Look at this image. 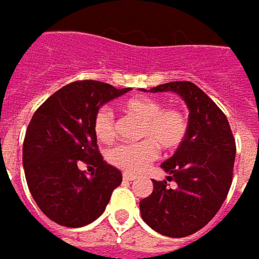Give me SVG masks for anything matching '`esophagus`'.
Instances as JSON below:
<instances>
[{
  "instance_id": "obj_1",
  "label": "esophagus",
  "mask_w": 259,
  "mask_h": 259,
  "mask_svg": "<svg viewBox=\"0 0 259 259\" xmlns=\"http://www.w3.org/2000/svg\"><path fill=\"white\" fill-rule=\"evenodd\" d=\"M122 177H124V180H126V182H131V180H135V179H137L135 176H133V174L130 173H124L122 174Z\"/></svg>"
}]
</instances>
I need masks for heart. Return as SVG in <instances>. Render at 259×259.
I'll list each match as a JSON object with an SVG mask.
<instances>
[{"label": "heart", "instance_id": "b5f03b06", "mask_svg": "<svg viewBox=\"0 0 259 259\" xmlns=\"http://www.w3.org/2000/svg\"><path fill=\"white\" fill-rule=\"evenodd\" d=\"M122 112L141 122L140 138L144 141L133 145H118L108 153L109 163L125 173H141L157 157V146L171 151L183 143L187 134V116L179 108H164L150 96H135L121 104ZM116 125L112 112L101 108L94 118V133L101 143L112 141Z\"/></svg>", "mask_w": 259, "mask_h": 259}]
</instances>
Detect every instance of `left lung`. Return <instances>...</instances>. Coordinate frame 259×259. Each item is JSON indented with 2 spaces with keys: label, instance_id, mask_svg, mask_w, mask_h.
Listing matches in <instances>:
<instances>
[{
  "label": "left lung",
  "instance_id": "8db88e82",
  "mask_svg": "<svg viewBox=\"0 0 259 259\" xmlns=\"http://www.w3.org/2000/svg\"><path fill=\"white\" fill-rule=\"evenodd\" d=\"M144 92H174L187 105L183 143L161 164L168 182L153 180V193L140 202L143 221L155 232L183 238L200 231L221 209L232 183L236 147L218 105L192 82H168Z\"/></svg>",
  "mask_w": 259,
  "mask_h": 259
}]
</instances>
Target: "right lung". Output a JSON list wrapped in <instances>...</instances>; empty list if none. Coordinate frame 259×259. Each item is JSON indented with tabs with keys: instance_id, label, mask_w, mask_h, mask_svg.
Here are the masks:
<instances>
[{
	"instance_id": "right-lung-1",
	"label": "right lung",
	"mask_w": 259,
	"mask_h": 259,
	"mask_svg": "<svg viewBox=\"0 0 259 259\" xmlns=\"http://www.w3.org/2000/svg\"><path fill=\"white\" fill-rule=\"evenodd\" d=\"M131 88L82 80L63 86L33 115L23 144V165L30 193L56 224L80 228L104 213L122 173L99 154L94 118L106 102ZM97 167L86 176L78 165Z\"/></svg>"
}]
</instances>
